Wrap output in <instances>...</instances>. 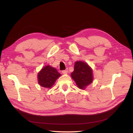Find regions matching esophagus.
I'll use <instances>...</instances> for the list:
<instances>
[{
  "mask_svg": "<svg viewBox=\"0 0 133 133\" xmlns=\"http://www.w3.org/2000/svg\"><path fill=\"white\" fill-rule=\"evenodd\" d=\"M68 72H69L68 69H66V70H64L62 71V73L63 74H67L68 73Z\"/></svg>",
  "mask_w": 133,
  "mask_h": 133,
  "instance_id": "obj_1",
  "label": "esophagus"
}]
</instances>
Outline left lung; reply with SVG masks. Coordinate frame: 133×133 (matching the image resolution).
<instances>
[{"instance_id": "obj_1", "label": "left lung", "mask_w": 133, "mask_h": 133, "mask_svg": "<svg viewBox=\"0 0 133 133\" xmlns=\"http://www.w3.org/2000/svg\"><path fill=\"white\" fill-rule=\"evenodd\" d=\"M93 71L88 64L81 61L76 62L74 71L71 74L78 88L85 89L93 82Z\"/></svg>"}]
</instances>
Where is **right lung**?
Segmentation results:
<instances>
[{
    "instance_id": "right-lung-1",
    "label": "right lung",
    "mask_w": 133,
    "mask_h": 133,
    "mask_svg": "<svg viewBox=\"0 0 133 133\" xmlns=\"http://www.w3.org/2000/svg\"><path fill=\"white\" fill-rule=\"evenodd\" d=\"M61 75L55 68L50 66L44 67L38 74V82L42 87L50 88Z\"/></svg>"
}]
</instances>
